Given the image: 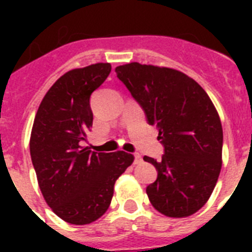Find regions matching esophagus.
<instances>
[{
    "label": "esophagus",
    "instance_id": "1",
    "mask_svg": "<svg viewBox=\"0 0 252 252\" xmlns=\"http://www.w3.org/2000/svg\"><path fill=\"white\" fill-rule=\"evenodd\" d=\"M141 162H142L141 154H138V153L134 154V163H136V165H137V163H141Z\"/></svg>",
    "mask_w": 252,
    "mask_h": 252
}]
</instances>
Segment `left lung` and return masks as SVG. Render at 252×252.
Here are the masks:
<instances>
[{
	"instance_id": "left-lung-1",
	"label": "left lung",
	"mask_w": 252,
	"mask_h": 252,
	"mask_svg": "<svg viewBox=\"0 0 252 252\" xmlns=\"http://www.w3.org/2000/svg\"><path fill=\"white\" fill-rule=\"evenodd\" d=\"M118 78L144 108L150 126H157L165 146L162 161L144 157L157 168L146 187L159 213L182 219L205 205L222 166V126L203 87L176 69L142 65L116 66Z\"/></svg>"
}]
</instances>
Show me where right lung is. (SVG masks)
Returning <instances> with one entry per match:
<instances>
[{
  "instance_id": "right-lung-1",
  "label": "right lung",
  "mask_w": 252,
  "mask_h": 252,
  "mask_svg": "<svg viewBox=\"0 0 252 252\" xmlns=\"http://www.w3.org/2000/svg\"><path fill=\"white\" fill-rule=\"evenodd\" d=\"M111 64L72 69L47 91L33 120L30 153L45 203L61 220L87 225L102 217L118 178L134 157L123 150L95 153L84 146L93 126L90 95Z\"/></svg>"
}]
</instances>
